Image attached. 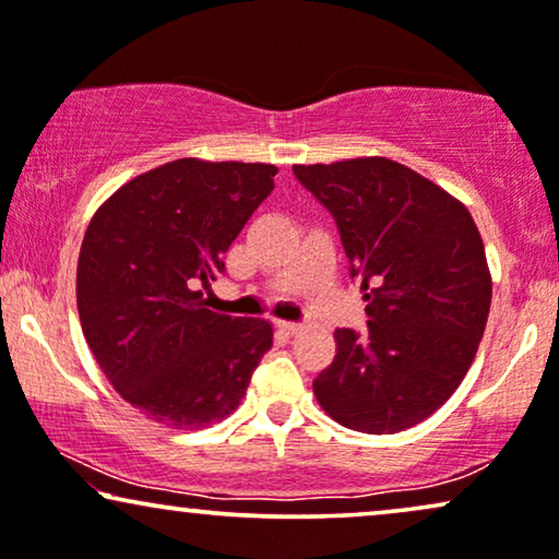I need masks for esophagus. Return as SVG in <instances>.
Wrapping results in <instances>:
<instances>
[{"mask_svg": "<svg viewBox=\"0 0 559 559\" xmlns=\"http://www.w3.org/2000/svg\"><path fill=\"white\" fill-rule=\"evenodd\" d=\"M277 329L285 336H293V334H298L300 332V323H293V321H277Z\"/></svg>", "mask_w": 559, "mask_h": 559, "instance_id": "34e87169", "label": "esophagus"}]
</instances>
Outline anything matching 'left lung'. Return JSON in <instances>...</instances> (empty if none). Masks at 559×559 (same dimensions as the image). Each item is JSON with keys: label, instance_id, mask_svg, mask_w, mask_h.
<instances>
[{"label": "left lung", "instance_id": "obj_1", "mask_svg": "<svg viewBox=\"0 0 559 559\" xmlns=\"http://www.w3.org/2000/svg\"><path fill=\"white\" fill-rule=\"evenodd\" d=\"M293 170L332 212L368 300V332H334V362L313 381L321 409L370 436L423 423L464 381L490 316L492 277L469 210L389 157Z\"/></svg>", "mask_w": 559, "mask_h": 559}]
</instances>
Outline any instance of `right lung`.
Masks as SVG:
<instances>
[{"label":"right lung","mask_w":559,"mask_h":559,"mask_svg":"<svg viewBox=\"0 0 559 559\" xmlns=\"http://www.w3.org/2000/svg\"><path fill=\"white\" fill-rule=\"evenodd\" d=\"M266 163H165L132 178L90 219L78 311L114 389L150 419L204 427L230 415L272 347V323L204 308L225 251L272 194Z\"/></svg>","instance_id":"1"}]
</instances>
